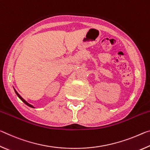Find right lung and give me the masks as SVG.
Here are the masks:
<instances>
[{
  "label": "right lung",
  "mask_w": 150,
  "mask_h": 150,
  "mask_svg": "<svg viewBox=\"0 0 150 150\" xmlns=\"http://www.w3.org/2000/svg\"><path fill=\"white\" fill-rule=\"evenodd\" d=\"M14 91H15V93H16V95H17V96H18V97H19V98H20V100H22V101H23V102H24V103L25 104H26V105H28V106H30V107H32V108H34V106H33L32 105H30V104H29V103H28L26 102V100H25L24 99V98H22V97H21V96H20V95H19V94L17 93V91H16V90H15V89H14Z\"/></svg>",
  "instance_id": "add662e5"
}]
</instances>
